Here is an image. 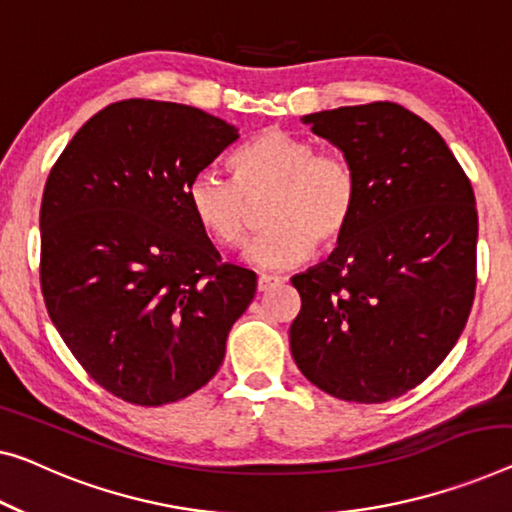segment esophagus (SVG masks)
Listing matches in <instances>:
<instances>
[{"label":"esophagus","instance_id":"esophagus-1","mask_svg":"<svg viewBox=\"0 0 512 512\" xmlns=\"http://www.w3.org/2000/svg\"><path fill=\"white\" fill-rule=\"evenodd\" d=\"M282 280H285L282 276H259L257 278V289H259V292H269L271 287L280 285Z\"/></svg>","mask_w":512,"mask_h":512}]
</instances>
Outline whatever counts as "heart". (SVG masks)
I'll return each instance as SVG.
<instances>
[{"instance_id":"1","label":"heart","mask_w":512,"mask_h":512,"mask_svg":"<svg viewBox=\"0 0 512 512\" xmlns=\"http://www.w3.org/2000/svg\"><path fill=\"white\" fill-rule=\"evenodd\" d=\"M232 179L202 172L186 197L197 225L225 248L250 234V202L271 195L262 239L248 248L257 269H289L312 250H333L352 227L358 207L354 165L338 151H317L310 137L266 128L232 158Z\"/></svg>"}]
</instances>
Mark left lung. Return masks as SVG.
<instances>
[{"instance_id":"1","label":"left lung","mask_w":512,"mask_h":512,"mask_svg":"<svg viewBox=\"0 0 512 512\" xmlns=\"http://www.w3.org/2000/svg\"><path fill=\"white\" fill-rule=\"evenodd\" d=\"M358 177L352 227L333 255L292 278L299 370L333 398L379 404L432 375L476 294L478 213L444 137L398 103L303 117Z\"/></svg>"}]
</instances>
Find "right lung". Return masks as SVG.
Masks as SVG:
<instances>
[{
	"label": "right lung",
	"instance_id": "obj_1",
	"mask_svg": "<svg viewBox=\"0 0 512 512\" xmlns=\"http://www.w3.org/2000/svg\"><path fill=\"white\" fill-rule=\"evenodd\" d=\"M239 140L190 105L128 98L61 151L41 202V292L87 375L160 407L216 375L257 276L220 262L188 183Z\"/></svg>",
	"mask_w": 512,
	"mask_h": 512
}]
</instances>
